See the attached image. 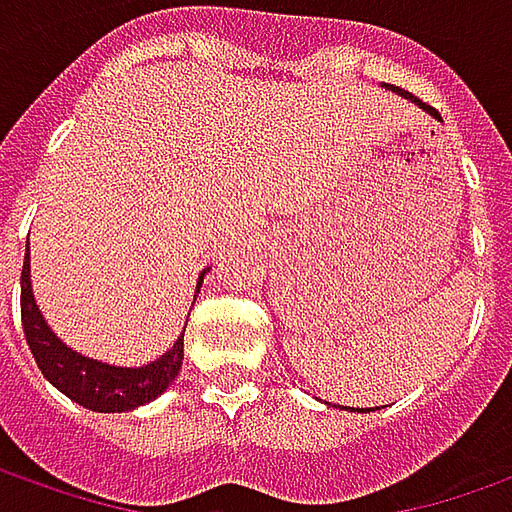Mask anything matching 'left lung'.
Instances as JSON below:
<instances>
[{"label": "left lung", "mask_w": 512, "mask_h": 512, "mask_svg": "<svg viewBox=\"0 0 512 512\" xmlns=\"http://www.w3.org/2000/svg\"><path fill=\"white\" fill-rule=\"evenodd\" d=\"M387 88H390V86H387ZM393 91H398V94H404L407 100H415V102H418V105H421V108H424V111H429V114L438 116V119H440V114H438V111H435V108H432V105H426V102H421V100H418V97H412V94H407V91H401V88H393ZM351 410H354V407H351ZM357 412H365V410H359V407H357Z\"/></svg>", "instance_id": "1"}]
</instances>
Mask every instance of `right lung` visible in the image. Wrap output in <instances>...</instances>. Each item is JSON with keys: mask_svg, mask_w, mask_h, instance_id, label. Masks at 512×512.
<instances>
[{"mask_svg": "<svg viewBox=\"0 0 512 512\" xmlns=\"http://www.w3.org/2000/svg\"><path fill=\"white\" fill-rule=\"evenodd\" d=\"M203 276L206 270L197 278V290L203 284ZM21 326H24L27 345L33 351L35 365L47 376V382L55 384L63 396L77 401L80 407L94 412H128L150 404L175 382L183 365V337L175 340L164 357L142 368L108 365L100 359L83 357L61 343L35 306L33 290H30V248L24 253V270H21Z\"/></svg>", "mask_w": 512, "mask_h": 512, "instance_id": "right-lung-1", "label": "right lung"}]
</instances>
